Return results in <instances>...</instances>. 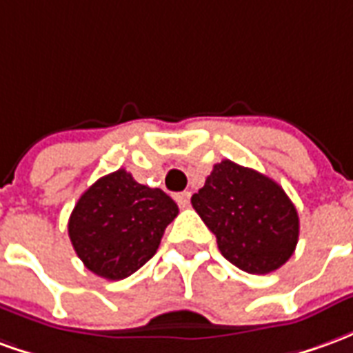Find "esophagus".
<instances>
[{
  "label": "esophagus",
  "mask_w": 353,
  "mask_h": 353,
  "mask_svg": "<svg viewBox=\"0 0 353 353\" xmlns=\"http://www.w3.org/2000/svg\"><path fill=\"white\" fill-rule=\"evenodd\" d=\"M176 202L179 204V208H189V204H191V192H179L176 196Z\"/></svg>",
  "instance_id": "obj_1"
}]
</instances>
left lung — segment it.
Returning <instances> with one entry per match:
<instances>
[{"label": "left lung", "instance_id": "obj_1", "mask_svg": "<svg viewBox=\"0 0 353 353\" xmlns=\"http://www.w3.org/2000/svg\"><path fill=\"white\" fill-rule=\"evenodd\" d=\"M191 204L217 238L223 257L244 272H274L295 252V204L257 170L221 161L192 194Z\"/></svg>", "mask_w": 353, "mask_h": 353}]
</instances>
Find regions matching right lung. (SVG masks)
Segmentation results:
<instances>
[{
  "instance_id": "right-lung-1",
  "label": "right lung",
  "mask_w": 353,
  "mask_h": 353,
  "mask_svg": "<svg viewBox=\"0 0 353 353\" xmlns=\"http://www.w3.org/2000/svg\"><path fill=\"white\" fill-rule=\"evenodd\" d=\"M177 214V204L166 192L138 183L121 168L81 194L68 232L90 272L105 280H124L157 253Z\"/></svg>"
}]
</instances>
